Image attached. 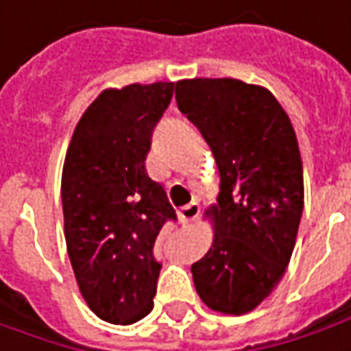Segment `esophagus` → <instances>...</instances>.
Returning a JSON list of instances; mask_svg holds the SVG:
<instances>
[{
  "label": "esophagus",
  "instance_id": "1",
  "mask_svg": "<svg viewBox=\"0 0 351 351\" xmlns=\"http://www.w3.org/2000/svg\"><path fill=\"white\" fill-rule=\"evenodd\" d=\"M178 215H180V221H182L183 224L191 223L193 219H197V215H199V203L191 201V203L183 205L182 209L178 210Z\"/></svg>",
  "mask_w": 351,
  "mask_h": 351
}]
</instances>
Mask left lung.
<instances>
[{"label":"left lung","mask_w":351,"mask_h":351,"mask_svg":"<svg viewBox=\"0 0 351 351\" xmlns=\"http://www.w3.org/2000/svg\"><path fill=\"white\" fill-rule=\"evenodd\" d=\"M176 101L221 171L215 240L191 265L195 289L213 311L244 315L281 281L295 248L304 199L299 142L283 107L260 86L183 80Z\"/></svg>","instance_id":"obj_1"}]
</instances>
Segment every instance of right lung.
<instances>
[{"label": "right lung", "mask_w": 351, "mask_h": 351, "mask_svg": "<svg viewBox=\"0 0 351 351\" xmlns=\"http://www.w3.org/2000/svg\"><path fill=\"white\" fill-rule=\"evenodd\" d=\"M176 84L105 89L82 115L62 171L68 256L89 308L132 324L154 308L162 263L154 244L176 223L164 187L146 171L152 132Z\"/></svg>", "instance_id": "1"}]
</instances>
